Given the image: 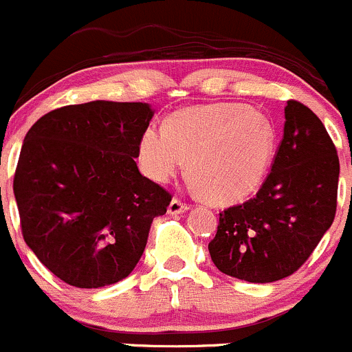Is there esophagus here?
Wrapping results in <instances>:
<instances>
[{
	"label": "esophagus",
	"instance_id": "obj_1",
	"mask_svg": "<svg viewBox=\"0 0 352 352\" xmlns=\"http://www.w3.org/2000/svg\"><path fill=\"white\" fill-rule=\"evenodd\" d=\"M188 208L190 207H188L186 204H183V201L177 200V198H173L171 204H169V207H168V212L173 215H177V214H183V212H186Z\"/></svg>",
	"mask_w": 352,
	"mask_h": 352
}]
</instances>
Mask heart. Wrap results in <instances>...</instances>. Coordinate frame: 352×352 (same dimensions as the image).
<instances>
[{
    "mask_svg": "<svg viewBox=\"0 0 352 352\" xmlns=\"http://www.w3.org/2000/svg\"><path fill=\"white\" fill-rule=\"evenodd\" d=\"M274 152L269 118L245 104L214 102L177 111L166 128H145L138 162L155 183H168L188 161L190 176L208 200L234 204L262 186Z\"/></svg>",
    "mask_w": 352,
    "mask_h": 352,
    "instance_id": "1",
    "label": "heart"
}]
</instances>
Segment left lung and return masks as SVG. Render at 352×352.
I'll list each match as a JSON object with an SVG mask.
<instances>
[{"mask_svg": "<svg viewBox=\"0 0 352 352\" xmlns=\"http://www.w3.org/2000/svg\"><path fill=\"white\" fill-rule=\"evenodd\" d=\"M284 137L256 197L219 214L208 243L222 274L274 283L294 274L332 226L339 157L315 113L298 100L284 109Z\"/></svg>", "mask_w": 352, "mask_h": 352, "instance_id": "8db88e82", "label": "left lung"}]
</instances>
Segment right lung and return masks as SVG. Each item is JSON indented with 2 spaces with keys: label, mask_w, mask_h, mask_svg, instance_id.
<instances>
[{
  "label": "right lung",
  "mask_w": 352,
  "mask_h": 352,
  "mask_svg": "<svg viewBox=\"0 0 352 352\" xmlns=\"http://www.w3.org/2000/svg\"><path fill=\"white\" fill-rule=\"evenodd\" d=\"M154 111L92 100L44 114L27 131L13 177L22 234L58 279L82 289L131 274L171 193L135 159Z\"/></svg>",
  "instance_id": "obj_1"
}]
</instances>
